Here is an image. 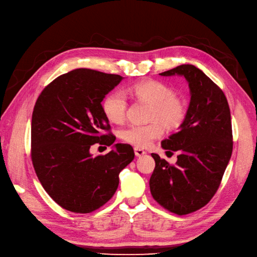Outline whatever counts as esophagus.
<instances>
[{
  "label": "esophagus",
  "mask_w": 257,
  "mask_h": 257,
  "mask_svg": "<svg viewBox=\"0 0 257 257\" xmlns=\"http://www.w3.org/2000/svg\"><path fill=\"white\" fill-rule=\"evenodd\" d=\"M134 152H135L136 157H142V155L146 154V151H145V150L141 149V148H137V147L134 148Z\"/></svg>",
  "instance_id": "34e87169"
}]
</instances>
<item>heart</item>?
<instances>
[{
	"label": "heart",
	"instance_id": "heart-1",
	"mask_svg": "<svg viewBox=\"0 0 257 257\" xmlns=\"http://www.w3.org/2000/svg\"><path fill=\"white\" fill-rule=\"evenodd\" d=\"M126 93L151 105L150 120H160L169 127H176L184 119L186 110L183 102L165 83L155 80L138 82L127 88ZM127 105L126 95L121 91H114L104 99L103 110L110 122L121 124L126 118ZM163 133L162 125L155 121L146 125H130L121 131V138L137 148H147Z\"/></svg>",
	"mask_w": 257,
	"mask_h": 257
}]
</instances>
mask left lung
Masks as SVG:
<instances>
[{"instance_id": "left-lung-1", "label": "left lung", "mask_w": 257, "mask_h": 257, "mask_svg": "<svg viewBox=\"0 0 257 257\" xmlns=\"http://www.w3.org/2000/svg\"><path fill=\"white\" fill-rule=\"evenodd\" d=\"M160 75L183 76L191 100L179 131L162 142L167 152L178 151L176 164L151 154L150 191L162 207L184 215L206 206L219 189L232 152L230 110L223 91L196 66L179 65Z\"/></svg>"}]
</instances>
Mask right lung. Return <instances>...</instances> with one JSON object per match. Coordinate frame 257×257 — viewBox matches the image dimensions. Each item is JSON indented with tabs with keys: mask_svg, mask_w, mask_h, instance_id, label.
I'll return each mask as SVG.
<instances>
[{
	"mask_svg": "<svg viewBox=\"0 0 257 257\" xmlns=\"http://www.w3.org/2000/svg\"><path fill=\"white\" fill-rule=\"evenodd\" d=\"M123 79L120 75L77 68L59 76L38 96L31 124V158L45 191L68 211L90 213L105 205L119 185V174L134 160L127 144L105 155L90 148L111 146L115 136L102 100Z\"/></svg>",
	"mask_w": 257,
	"mask_h": 257,
	"instance_id": "add662e5",
	"label": "right lung"
}]
</instances>
